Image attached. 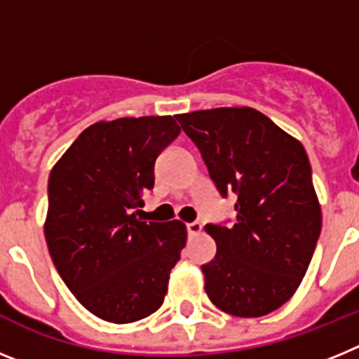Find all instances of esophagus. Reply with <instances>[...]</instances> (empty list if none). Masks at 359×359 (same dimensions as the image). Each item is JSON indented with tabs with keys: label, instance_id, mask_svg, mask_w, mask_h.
<instances>
[{
	"label": "esophagus",
	"instance_id": "34e87169",
	"mask_svg": "<svg viewBox=\"0 0 359 359\" xmlns=\"http://www.w3.org/2000/svg\"><path fill=\"white\" fill-rule=\"evenodd\" d=\"M203 230V224L198 223V221H194V223H187V231H189V236H198V233H201Z\"/></svg>",
	"mask_w": 359,
	"mask_h": 359
}]
</instances>
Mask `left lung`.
<instances>
[{"mask_svg":"<svg viewBox=\"0 0 359 359\" xmlns=\"http://www.w3.org/2000/svg\"><path fill=\"white\" fill-rule=\"evenodd\" d=\"M219 194L236 192V223L207 224L217 252L203 264L214 306L257 318L286 304L300 286L322 230L304 145L252 107L177 115Z\"/></svg>","mask_w":359,"mask_h":359,"instance_id":"8db88e82","label":"left lung"}]
</instances>
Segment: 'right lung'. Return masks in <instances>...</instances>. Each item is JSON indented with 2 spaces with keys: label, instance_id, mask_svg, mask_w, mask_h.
<instances>
[{
  "label": "right lung",
  "instance_id": "right-lung-1",
  "mask_svg": "<svg viewBox=\"0 0 359 359\" xmlns=\"http://www.w3.org/2000/svg\"><path fill=\"white\" fill-rule=\"evenodd\" d=\"M180 131L172 116L97 122L50 172V257L79 302L106 322H136L163 304L187 228L144 221L140 207L158 154Z\"/></svg>",
  "mask_w": 359,
  "mask_h": 359
}]
</instances>
